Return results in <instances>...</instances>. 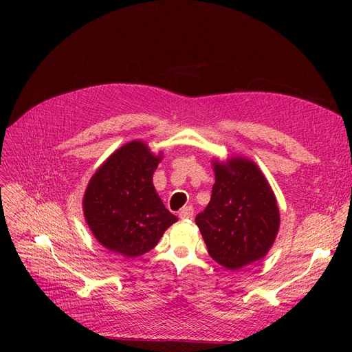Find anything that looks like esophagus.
<instances>
[{"label":"esophagus","instance_id":"34e87169","mask_svg":"<svg viewBox=\"0 0 352 352\" xmlns=\"http://www.w3.org/2000/svg\"><path fill=\"white\" fill-rule=\"evenodd\" d=\"M194 216V208L192 207H185L179 211V217L180 219H192Z\"/></svg>","mask_w":352,"mask_h":352}]
</instances>
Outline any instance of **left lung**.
I'll use <instances>...</instances> for the list:
<instances>
[{"label": "left lung", "instance_id": "8db88e82", "mask_svg": "<svg viewBox=\"0 0 352 352\" xmlns=\"http://www.w3.org/2000/svg\"><path fill=\"white\" fill-rule=\"evenodd\" d=\"M216 184L195 217L210 257L239 270L269 252L279 229V208L267 180L247 158L214 163Z\"/></svg>", "mask_w": 352, "mask_h": 352}]
</instances>
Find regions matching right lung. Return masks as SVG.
<instances>
[{
    "label": "right lung",
    "instance_id": "1",
    "mask_svg": "<svg viewBox=\"0 0 352 352\" xmlns=\"http://www.w3.org/2000/svg\"><path fill=\"white\" fill-rule=\"evenodd\" d=\"M160 155L141 141L113 153L95 175L83 197V214L104 248L123 257L153 250L177 217L155 192L153 175Z\"/></svg>",
    "mask_w": 352,
    "mask_h": 352
}]
</instances>
